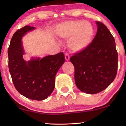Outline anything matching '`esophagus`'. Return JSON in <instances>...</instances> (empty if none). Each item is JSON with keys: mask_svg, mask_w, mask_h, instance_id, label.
<instances>
[{"mask_svg": "<svg viewBox=\"0 0 126 126\" xmlns=\"http://www.w3.org/2000/svg\"><path fill=\"white\" fill-rule=\"evenodd\" d=\"M65 59H66V60H67V61H68V60H69V59H70V56H69V54H68V53H66L65 54Z\"/></svg>", "mask_w": 126, "mask_h": 126, "instance_id": "34e87169", "label": "esophagus"}]
</instances>
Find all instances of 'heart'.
Instances as JSON below:
<instances>
[{"label": "heart", "mask_w": 126, "mask_h": 126, "mask_svg": "<svg viewBox=\"0 0 126 126\" xmlns=\"http://www.w3.org/2000/svg\"><path fill=\"white\" fill-rule=\"evenodd\" d=\"M59 35L68 40V47L72 51L79 52L89 46L94 35V28L89 22L82 21H68L62 25Z\"/></svg>", "instance_id": "obj_1"}]
</instances>
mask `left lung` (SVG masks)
Segmentation results:
<instances>
[{
  "mask_svg": "<svg viewBox=\"0 0 126 126\" xmlns=\"http://www.w3.org/2000/svg\"><path fill=\"white\" fill-rule=\"evenodd\" d=\"M96 23L97 32L92 41L70 59L75 67L76 85L89 94L106 89L117 72L118 53L114 37L103 23Z\"/></svg>",
  "mask_w": 126,
  "mask_h": 126,
  "instance_id": "left-lung-1",
  "label": "left lung"
}]
</instances>
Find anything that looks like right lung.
<instances>
[{"mask_svg":"<svg viewBox=\"0 0 126 126\" xmlns=\"http://www.w3.org/2000/svg\"><path fill=\"white\" fill-rule=\"evenodd\" d=\"M34 27L26 25L17 30L11 39L8 48L9 70L17 91L26 98L33 100L46 99L53 92L55 77L64 63L63 52L26 62L21 40L27 32Z\"/></svg>","mask_w":126,"mask_h":126,"instance_id":"obj_1","label":"right lung"}]
</instances>
